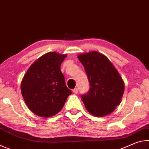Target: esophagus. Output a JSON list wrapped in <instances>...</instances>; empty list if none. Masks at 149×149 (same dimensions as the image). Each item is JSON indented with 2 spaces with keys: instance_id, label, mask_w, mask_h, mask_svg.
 I'll list each match as a JSON object with an SVG mask.
<instances>
[{
  "instance_id": "esophagus-1",
  "label": "esophagus",
  "mask_w": 149,
  "mask_h": 149,
  "mask_svg": "<svg viewBox=\"0 0 149 149\" xmlns=\"http://www.w3.org/2000/svg\"><path fill=\"white\" fill-rule=\"evenodd\" d=\"M72 91L74 93V94H77L78 91H79V89H78V88H75V89H73Z\"/></svg>"
}]
</instances>
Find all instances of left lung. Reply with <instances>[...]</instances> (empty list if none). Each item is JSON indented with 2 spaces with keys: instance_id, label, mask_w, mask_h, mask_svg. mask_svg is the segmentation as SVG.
I'll return each instance as SVG.
<instances>
[{
  "instance_id": "1",
  "label": "left lung",
  "mask_w": 149,
  "mask_h": 149,
  "mask_svg": "<svg viewBox=\"0 0 149 149\" xmlns=\"http://www.w3.org/2000/svg\"><path fill=\"white\" fill-rule=\"evenodd\" d=\"M87 75L89 89L81 96L86 109L96 116H104L120 104L124 92L122 77L107 56L97 51L78 56Z\"/></svg>"
}]
</instances>
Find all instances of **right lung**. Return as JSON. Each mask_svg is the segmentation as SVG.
I'll list each match as a JSON object with an SVG mask.
<instances>
[{
  "label": "right lung",
  "instance_id": "add662e5",
  "mask_svg": "<svg viewBox=\"0 0 149 149\" xmlns=\"http://www.w3.org/2000/svg\"><path fill=\"white\" fill-rule=\"evenodd\" d=\"M67 55L55 52L40 57L25 74L22 95L27 107L41 117H51L64 107L72 91L65 85L60 65Z\"/></svg>",
  "mask_w": 149,
  "mask_h": 149
}]
</instances>
